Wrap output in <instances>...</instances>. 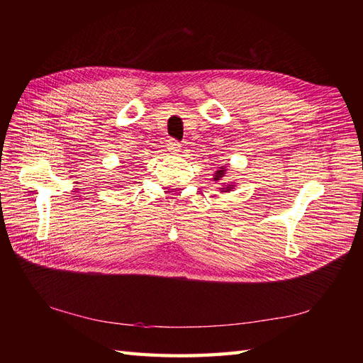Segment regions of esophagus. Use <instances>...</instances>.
Here are the masks:
<instances>
[{"label":"esophagus","instance_id":"34e87169","mask_svg":"<svg viewBox=\"0 0 363 363\" xmlns=\"http://www.w3.org/2000/svg\"><path fill=\"white\" fill-rule=\"evenodd\" d=\"M168 150L171 151V152H179L180 150H182V145L179 144L177 140H174V139H171L169 140V144H168Z\"/></svg>","mask_w":363,"mask_h":363}]
</instances>
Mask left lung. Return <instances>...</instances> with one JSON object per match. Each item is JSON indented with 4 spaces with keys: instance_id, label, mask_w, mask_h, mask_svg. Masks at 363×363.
Here are the masks:
<instances>
[{
    "instance_id": "1",
    "label": "left lung",
    "mask_w": 363,
    "mask_h": 363,
    "mask_svg": "<svg viewBox=\"0 0 363 363\" xmlns=\"http://www.w3.org/2000/svg\"><path fill=\"white\" fill-rule=\"evenodd\" d=\"M225 172H227V168L219 167V169L215 171V174H213V182H224L223 179H224ZM221 184H223V188H219V192H230V191L235 189V182H232V183H221Z\"/></svg>"
}]
</instances>
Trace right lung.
<instances>
[{"label":"right lung","instance_id":"right-lung-1","mask_svg":"<svg viewBox=\"0 0 363 363\" xmlns=\"http://www.w3.org/2000/svg\"><path fill=\"white\" fill-rule=\"evenodd\" d=\"M119 186H123V184H119Z\"/></svg>","mask_w":363,"mask_h":363}]
</instances>
